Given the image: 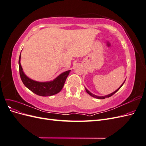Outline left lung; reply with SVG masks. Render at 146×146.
<instances>
[{
  "label": "left lung",
  "instance_id": "1",
  "mask_svg": "<svg viewBox=\"0 0 146 146\" xmlns=\"http://www.w3.org/2000/svg\"><path fill=\"white\" fill-rule=\"evenodd\" d=\"M124 82H125V81H124ZM124 82H123L122 85H121V86L119 87L118 89L117 90H116L114 92H112L111 94H108V95H107V96H96V95H94V94H92L91 92H90L89 91H88L87 89H86L85 88V90H86V91L87 92V93L88 94H90L91 96H92V97H93V98H96V99H105V98H110V97H111V96H113L114 94H115L116 92L120 89V88L122 87V86L123 85V83H124Z\"/></svg>",
  "mask_w": 146,
  "mask_h": 146
}]
</instances>
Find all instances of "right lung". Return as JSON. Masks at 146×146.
Returning <instances> with one entry per match:
<instances>
[{
	"label": "right lung",
	"mask_w": 146,
	"mask_h": 146,
	"mask_svg": "<svg viewBox=\"0 0 146 146\" xmlns=\"http://www.w3.org/2000/svg\"><path fill=\"white\" fill-rule=\"evenodd\" d=\"M21 55L19 58V74L24 85L31 91L40 96H50L56 94L62 90L65 81L67 78L70 70L61 74L53 81L47 82H38L29 78L24 74L21 67Z\"/></svg>",
	"instance_id": "1"
}]
</instances>
